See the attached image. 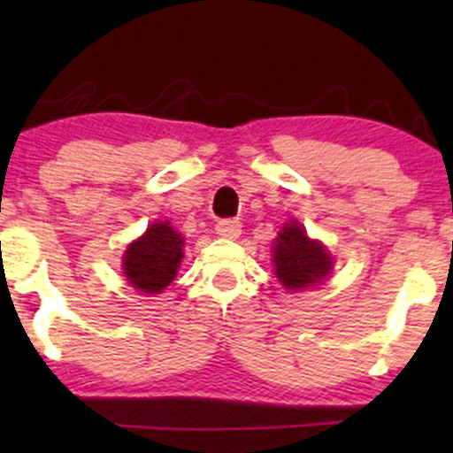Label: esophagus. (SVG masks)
I'll use <instances>...</instances> for the list:
<instances>
[{
    "mask_svg": "<svg viewBox=\"0 0 453 453\" xmlns=\"http://www.w3.org/2000/svg\"><path fill=\"white\" fill-rule=\"evenodd\" d=\"M241 221H232V219H223L215 226V232L217 236L221 238H238V234H241Z\"/></svg>",
    "mask_w": 453,
    "mask_h": 453,
    "instance_id": "esophagus-1",
    "label": "esophagus"
}]
</instances>
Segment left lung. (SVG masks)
Returning a JSON list of instances; mask_svg holds the SVG:
<instances>
[{
  "instance_id": "8db88e82",
  "label": "left lung",
  "mask_w": 453,
  "mask_h": 453,
  "mask_svg": "<svg viewBox=\"0 0 453 453\" xmlns=\"http://www.w3.org/2000/svg\"><path fill=\"white\" fill-rule=\"evenodd\" d=\"M274 274L285 289H298L319 285L332 270V257L321 242L311 241L298 221L285 223L273 244Z\"/></svg>"
}]
</instances>
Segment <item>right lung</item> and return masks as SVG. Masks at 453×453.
<instances>
[{
	"label": "right lung",
	"mask_w": 453,
	"mask_h": 453,
	"mask_svg": "<svg viewBox=\"0 0 453 453\" xmlns=\"http://www.w3.org/2000/svg\"><path fill=\"white\" fill-rule=\"evenodd\" d=\"M183 244V236L170 227V221L149 226L123 253V274L129 285L142 294L164 292L179 273Z\"/></svg>",
	"instance_id": "add662e5"
}]
</instances>
